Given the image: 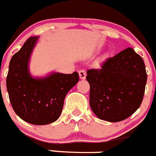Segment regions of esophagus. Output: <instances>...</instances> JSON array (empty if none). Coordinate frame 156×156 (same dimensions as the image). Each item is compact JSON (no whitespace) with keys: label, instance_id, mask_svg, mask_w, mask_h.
Segmentation results:
<instances>
[{"label":"esophagus","instance_id":"esophagus-1","mask_svg":"<svg viewBox=\"0 0 156 156\" xmlns=\"http://www.w3.org/2000/svg\"><path fill=\"white\" fill-rule=\"evenodd\" d=\"M78 74H79V76L81 79H85V78H86V72H85V70H80L78 71Z\"/></svg>","mask_w":156,"mask_h":156}]
</instances>
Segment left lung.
<instances>
[{"label":"left lung","instance_id":"1","mask_svg":"<svg viewBox=\"0 0 156 156\" xmlns=\"http://www.w3.org/2000/svg\"><path fill=\"white\" fill-rule=\"evenodd\" d=\"M89 105L99 119L119 122L140 107L147 82L144 61L132 48L109 57L98 69L88 70Z\"/></svg>","mask_w":156,"mask_h":156}]
</instances>
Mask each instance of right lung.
<instances>
[{
  "label": "right lung",
  "mask_w": 156,
  "mask_h": 156,
  "mask_svg": "<svg viewBox=\"0 0 156 156\" xmlns=\"http://www.w3.org/2000/svg\"><path fill=\"white\" fill-rule=\"evenodd\" d=\"M38 36L30 37L9 64L6 84L14 111L22 120L35 125L56 121L62 112L66 95L79 80L78 72L54 73L43 78H33L29 72V57Z\"/></svg>",
  "instance_id": "add662e5"
}]
</instances>
